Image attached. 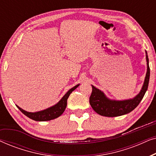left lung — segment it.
Masks as SVG:
<instances>
[{
	"instance_id": "1",
	"label": "left lung",
	"mask_w": 156,
	"mask_h": 156,
	"mask_svg": "<svg viewBox=\"0 0 156 156\" xmlns=\"http://www.w3.org/2000/svg\"><path fill=\"white\" fill-rule=\"evenodd\" d=\"M146 53L147 72L145 77L142 89L138 95L131 99L116 101L108 99L103 91L92 86V92L89 97V104L94 110L101 116L107 117H115L122 116L132 112L144 98L148 87L150 78V67L148 64V57Z\"/></svg>"
}]
</instances>
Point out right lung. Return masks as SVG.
Instances as JSON below:
<instances>
[{
  "instance_id": "obj_1",
  "label": "right lung",
  "mask_w": 156,
  "mask_h": 156,
  "mask_svg": "<svg viewBox=\"0 0 156 156\" xmlns=\"http://www.w3.org/2000/svg\"><path fill=\"white\" fill-rule=\"evenodd\" d=\"M79 85H76L75 87H72L71 89H69L67 93L65 94V95L62 98L58 103L55 104V105L51 106V107L47 108V109L40 111V112H27L26 111L23 110L20 107H19L18 106H17V107L19 108V110L23 114H24L25 116L28 117V118L33 119L34 121H50L52 119H55L61 116L63 114V112H65L66 106H67V101L68 97L70 95L72 91L74 89H76V87H79Z\"/></svg>"
}]
</instances>
